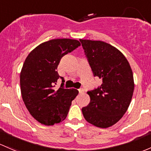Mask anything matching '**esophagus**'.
Wrapping results in <instances>:
<instances>
[{
    "instance_id": "1",
    "label": "esophagus",
    "mask_w": 151,
    "mask_h": 151,
    "mask_svg": "<svg viewBox=\"0 0 151 151\" xmlns=\"http://www.w3.org/2000/svg\"><path fill=\"white\" fill-rule=\"evenodd\" d=\"M78 91H79V93H82L84 92V90H83V88H80L78 90Z\"/></svg>"
}]
</instances>
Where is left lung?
Segmentation results:
<instances>
[{"mask_svg": "<svg viewBox=\"0 0 151 151\" xmlns=\"http://www.w3.org/2000/svg\"><path fill=\"white\" fill-rule=\"evenodd\" d=\"M94 77L101 86L90 90V102L82 109L86 121L107 128L115 124L126 113L133 92L134 79L128 61L122 52L107 42L80 40Z\"/></svg>", "mask_w": 151, "mask_h": 151, "instance_id": "1", "label": "left lung"}]
</instances>
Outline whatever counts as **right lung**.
<instances>
[{
  "instance_id": "1",
  "label": "right lung",
  "mask_w": 151,
  "mask_h": 151,
  "mask_svg": "<svg viewBox=\"0 0 151 151\" xmlns=\"http://www.w3.org/2000/svg\"><path fill=\"white\" fill-rule=\"evenodd\" d=\"M81 45L77 40L53 39L32 50L20 73L22 99L29 112L40 123L50 126L66 119L71 101L78 95L76 89H65L64 80L56 71L63 55ZM61 87L54 88L57 80Z\"/></svg>"
}]
</instances>
